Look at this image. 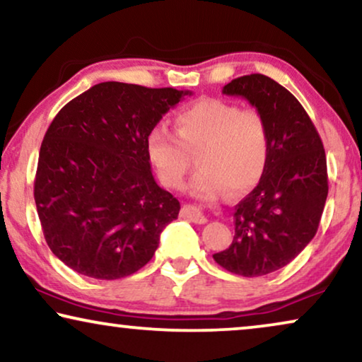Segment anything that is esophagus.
<instances>
[{
	"mask_svg": "<svg viewBox=\"0 0 362 362\" xmlns=\"http://www.w3.org/2000/svg\"><path fill=\"white\" fill-rule=\"evenodd\" d=\"M181 216L186 217L187 221L194 222V224H206L207 222V217L202 214L199 209H196L194 206H182L181 209Z\"/></svg>",
	"mask_w": 362,
	"mask_h": 362,
	"instance_id": "34e87169",
	"label": "esophagus"
}]
</instances>
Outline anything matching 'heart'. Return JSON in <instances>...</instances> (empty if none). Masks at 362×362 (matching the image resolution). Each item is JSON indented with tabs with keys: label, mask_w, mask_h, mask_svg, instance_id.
<instances>
[{
	"label": "heart",
	"mask_w": 362,
	"mask_h": 362,
	"mask_svg": "<svg viewBox=\"0 0 362 362\" xmlns=\"http://www.w3.org/2000/svg\"><path fill=\"white\" fill-rule=\"evenodd\" d=\"M176 135L155 127L146 150L153 168L168 187L181 189L197 153L201 170L191 189L206 201L232 189L235 194L259 185L270 158V128L255 107L240 108L221 98H202L175 117Z\"/></svg>",
	"instance_id": "b5f03b06"
}]
</instances>
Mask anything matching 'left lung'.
I'll return each instance as SVG.
<instances>
[{
    "label": "left lung",
    "mask_w": 362,
    "mask_h": 362,
    "mask_svg": "<svg viewBox=\"0 0 362 362\" xmlns=\"http://www.w3.org/2000/svg\"><path fill=\"white\" fill-rule=\"evenodd\" d=\"M222 93L259 108L272 143L264 176L235 206L234 240L212 257L230 274L262 276L288 265L318 230L328 196L325 148L301 103L274 78L250 74Z\"/></svg>",
    "instance_id": "obj_1"
}]
</instances>
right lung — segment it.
<instances>
[{
  "instance_id": "obj_1",
  "label": "right lung",
  "mask_w": 362,
  "mask_h": 362,
  "mask_svg": "<svg viewBox=\"0 0 362 362\" xmlns=\"http://www.w3.org/2000/svg\"><path fill=\"white\" fill-rule=\"evenodd\" d=\"M189 90L102 82L61 108L39 151L34 201L52 254L117 280L145 267L180 201L156 185L148 135Z\"/></svg>"
}]
</instances>
